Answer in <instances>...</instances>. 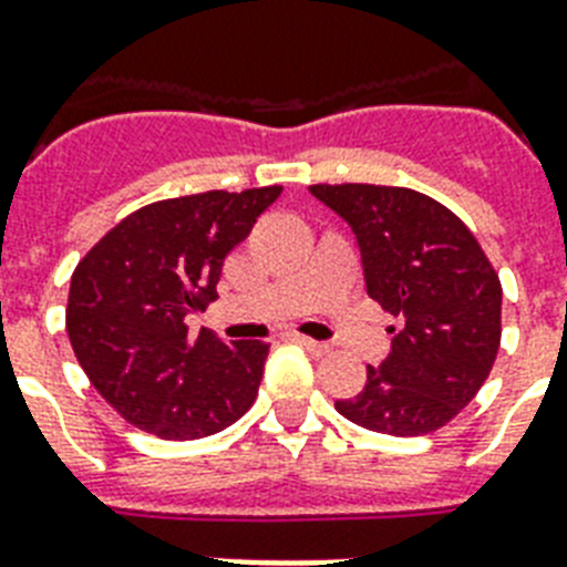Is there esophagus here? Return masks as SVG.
Returning <instances> with one entry per match:
<instances>
[{
  "instance_id": "1",
  "label": "esophagus",
  "mask_w": 567,
  "mask_h": 567,
  "mask_svg": "<svg viewBox=\"0 0 567 567\" xmlns=\"http://www.w3.org/2000/svg\"><path fill=\"white\" fill-rule=\"evenodd\" d=\"M295 341H298L303 350H310L312 357H324V353H330V344H324V341L307 339V336H295Z\"/></svg>"
}]
</instances>
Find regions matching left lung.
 Wrapping results in <instances>:
<instances>
[{"instance_id": "1", "label": "left lung", "mask_w": 567, "mask_h": 567, "mask_svg": "<svg viewBox=\"0 0 567 567\" xmlns=\"http://www.w3.org/2000/svg\"><path fill=\"white\" fill-rule=\"evenodd\" d=\"M357 234L364 287L400 327L341 417L420 437L470 405L502 341V284L461 219L432 196L388 185H312Z\"/></svg>"}]
</instances>
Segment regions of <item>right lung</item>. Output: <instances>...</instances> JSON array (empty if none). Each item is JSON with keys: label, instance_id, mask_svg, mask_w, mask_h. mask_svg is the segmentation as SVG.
I'll list each match as a JSON object with an SVG mask.
<instances>
[{"label": "right lung", "instance_id": "1", "mask_svg": "<svg viewBox=\"0 0 567 567\" xmlns=\"http://www.w3.org/2000/svg\"><path fill=\"white\" fill-rule=\"evenodd\" d=\"M280 190H208L144 205L78 264L69 341L126 423L165 441H196L251 409L269 344L223 341L208 330L190 339L185 316L217 298L223 260Z\"/></svg>", "mask_w": 567, "mask_h": 567}]
</instances>
